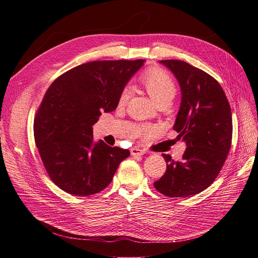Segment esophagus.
<instances>
[{
  "instance_id": "esophagus-1",
  "label": "esophagus",
  "mask_w": 258,
  "mask_h": 258,
  "mask_svg": "<svg viewBox=\"0 0 258 258\" xmlns=\"http://www.w3.org/2000/svg\"><path fill=\"white\" fill-rule=\"evenodd\" d=\"M130 152H131L132 156H141V155L145 154V152L143 150H141V148H139V147H132Z\"/></svg>"
}]
</instances>
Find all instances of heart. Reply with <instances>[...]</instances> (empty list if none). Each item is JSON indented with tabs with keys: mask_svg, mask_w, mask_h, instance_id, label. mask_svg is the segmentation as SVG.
<instances>
[{
	"mask_svg": "<svg viewBox=\"0 0 258 258\" xmlns=\"http://www.w3.org/2000/svg\"><path fill=\"white\" fill-rule=\"evenodd\" d=\"M142 82L148 92V95L157 104L161 101L172 100L175 95V84L167 72L159 69L150 70L142 76ZM131 95V87L126 86L119 96V103L124 104Z\"/></svg>",
	"mask_w": 258,
	"mask_h": 258,
	"instance_id": "heart-1",
	"label": "heart"
}]
</instances>
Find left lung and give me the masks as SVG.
Returning a JSON list of instances; mask_svg holds the SVG:
<instances>
[{
	"mask_svg": "<svg viewBox=\"0 0 258 258\" xmlns=\"http://www.w3.org/2000/svg\"><path fill=\"white\" fill-rule=\"evenodd\" d=\"M182 91L173 129L186 143L181 161L162 154L167 170L155 188L171 198L190 197L214 182L227 158L232 139L231 110L218 82L181 60H161Z\"/></svg>",
	"mask_w": 258,
	"mask_h": 258,
	"instance_id": "left-lung-1",
	"label": "left lung"
}]
</instances>
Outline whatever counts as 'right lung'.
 <instances>
[{
  "mask_svg": "<svg viewBox=\"0 0 258 258\" xmlns=\"http://www.w3.org/2000/svg\"><path fill=\"white\" fill-rule=\"evenodd\" d=\"M101 60L60 75L46 91L34 119V139L51 181L75 196H89L112 182L128 150L93 142L92 124L113 112L124 86L144 63Z\"/></svg>",
  "mask_w": 258,
  "mask_h": 258,
  "instance_id": "1",
  "label": "right lung"
}]
</instances>
